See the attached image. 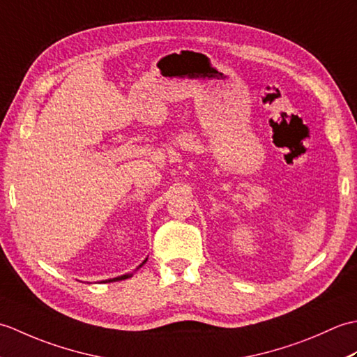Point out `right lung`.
Returning <instances> with one entry per match:
<instances>
[{
    "label": "right lung",
    "instance_id": "add662e5",
    "mask_svg": "<svg viewBox=\"0 0 357 357\" xmlns=\"http://www.w3.org/2000/svg\"><path fill=\"white\" fill-rule=\"evenodd\" d=\"M147 262V257H146V259H144L142 261V264L139 265V267L138 268H141L142 267V265L144 264H146ZM138 268H136V270H138ZM133 276V273H127V275H123V276H118V278H113V279H107V280H102V282H116V280H123V279H127V278H132Z\"/></svg>",
    "mask_w": 357,
    "mask_h": 357
}]
</instances>
